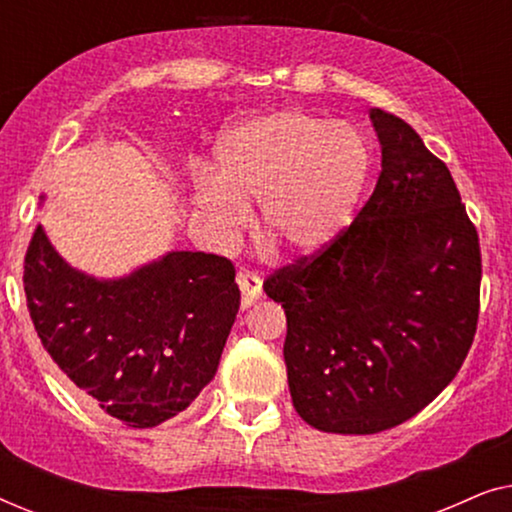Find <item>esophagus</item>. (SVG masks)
Returning a JSON list of instances; mask_svg holds the SVG:
<instances>
[{"label":"esophagus","mask_w":512,"mask_h":512,"mask_svg":"<svg viewBox=\"0 0 512 512\" xmlns=\"http://www.w3.org/2000/svg\"><path fill=\"white\" fill-rule=\"evenodd\" d=\"M237 284H240L244 307H249L256 298L263 296V282H261V277L254 275V272H249V270L237 272Z\"/></svg>","instance_id":"1"}]
</instances>
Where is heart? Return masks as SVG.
I'll return each mask as SVG.
<instances>
[{"label":"heart","mask_w":512,"mask_h":512,"mask_svg":"<svg viewBox=\"0 0 512 512\" xmlns=\"http://www.w3.org/2000/svg\"><path fill=\"white\" fill-rule=\"evenodd\" d=\"M368 170V144L352 123L279 109L223 132L214 177L198 181L195 207L223 240H235L244 209L261 205L263 247L312 256L352 223Z\"/></svg>","instance_id":"obj_1"}]
</instances>
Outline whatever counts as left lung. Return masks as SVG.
Returning a JSON list of instances; mask_svg holds the SVG:
<instances>
[{
  "mask_svg": "<svg viewBox=\"0 0 512 512\" xmlns=\"http://www.w3.org/2000/svg\"><path fill=\"white\" fill-rule=\"evenodd\" d=\"M382 172L349 228L263 282L286 314L293 408L328 433H380L459 373L480 312L478 230L450 170L403 118L370 111Z\"/></svg>",
  "mask_w": 512,
  "mask_h": 512,
  "instance_id": "1",
  "label": "left lung"
}]
</instances>
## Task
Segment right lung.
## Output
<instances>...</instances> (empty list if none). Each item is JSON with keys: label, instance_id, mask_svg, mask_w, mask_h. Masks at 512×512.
<instances>
[{"label": "right lung", "instance_id": "right-lung-1", "mask_svg": "<svg viewBox=\"0 0 512 512\" xmlns=\"http://www.w3.org/2000/svg\"><path fill=\"white\" fill-rule=\"evenodd\" d=\"M41 345L79 396L132 429L179 415L219 368L240 310L228 258L170 251L132 275L95 279L34 230L23 272Z\"/></svg>", "mask_w": 512, "mask_h": 512}]
</instances>
